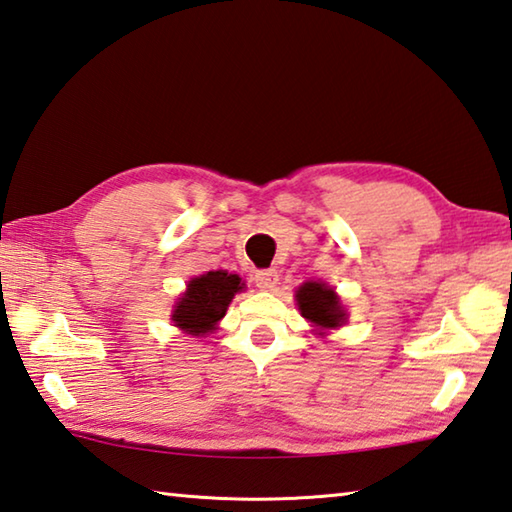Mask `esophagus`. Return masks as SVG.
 Wrapping results in <instances>:
<instances>
[{
  "mask_svg": "<svg viewBox=\"0 0 512 512\" xmlns=\"http://www.w3.org/2000/svg\"><path fill=\"white\" fill-rule=\"evenodd\" d=\"M255 284L259 290H273L279 284V275L277 270H257L255 273Z\"/></svg>",
  "mask_w": 512,
  "mask_h": 512,
  "instance_id": "obj_1",
  "label": "esophagus"
}]
</instances>
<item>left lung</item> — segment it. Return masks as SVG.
I'll list each match as a JSON object with an SVG mask.
<instances>
[{
    "label": "left lung",
    "mask_w": 512,
    "mask_h": 512,
    "mask_svg": "<svg viewBox=\"0 0 512 512\" xmlns=\"http://www.w3.org/2000/svg\"><path fill=\"white\" fill-rule=\"evenodd\" d=\"M299 313L315 326L317 335H326V330L346 324V310L342 299L333 288L324 282H306L295 290Z\"/></svg>",
    "instance_id": "obj_1"
}]
</instances>
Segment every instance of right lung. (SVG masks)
Returning a JSON list of instances; mask_svg holds the SVG:
<instances>
[{
    "label": "right lung",
    "mask_w": 512,
    "mask_h": 512,
    "mask_svg": "<svg viewBox=\"0 0 512 512\" xmlns=\"http://www.w3.org/2000/svg\"><path fill=\"white\" fill-rule=\"evenodd\" d=\"M244 288L242 277L226 270H208L193 277L186 293L177 299L173 308V322L188 335H208L217 328V322L226 315L228 304Z\"/></svg>",
    "instance_id": "1"
}]
</instances>
